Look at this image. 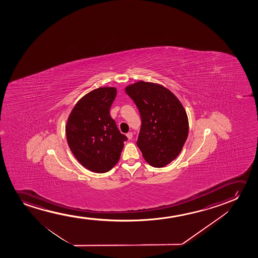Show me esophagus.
I'll return each instance as SVG.
<instances>
[{"label":"esophagus","instance_id":"1","mask_svg":"<svg viewBox=\"0 0 258 258\" xmlns=\"http://www.w3.org/2000/svg\"><path fill=\"white\" fill-rule=\"evenodd\" d=\"M126 136H127V138L128 140H131L132 138H133V133H132V132H128Z\"/></svg>","mask_w":258,"mask_h":258}]
</instances>
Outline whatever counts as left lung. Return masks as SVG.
Masks as SVG:
<instances>
[{
	"label": "left lung",
	"instance_id": "8db88e82",
	"mask_svg": "<svg viewBox=\"0 0 258 258\" xmlns=\"http://www.w3.org/2000/svg\"><path fill=\"white\" fill-rule=\"evenodd\" d=\"M141 115L138 148L154 167L172 162L182 150L188 135L187 113L180 100L163 85L139 81L125 88Z\"/></svg>",
	"mask_w": 258,
	"mask_h": 258
}]
</instances>
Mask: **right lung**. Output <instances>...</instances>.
I'll return each instance as SVG.
<instances>
[{"instance_id": "1", "label": "right lung", "mask_w": 258, "mask_h": 258, "mask_svg": "<svg viewBox=\"0 0 258 258\" xmlns=\"http://www.w3.org/2000/svg\"><path fill=\"white\" fill-rule=\"evenodd\" d=\"M116 88L99 87L84 96L71 111L66 125L68 145L82 166L106 173L116 165L127 137L110 116Z\"/></svg>"}]
</instances>
